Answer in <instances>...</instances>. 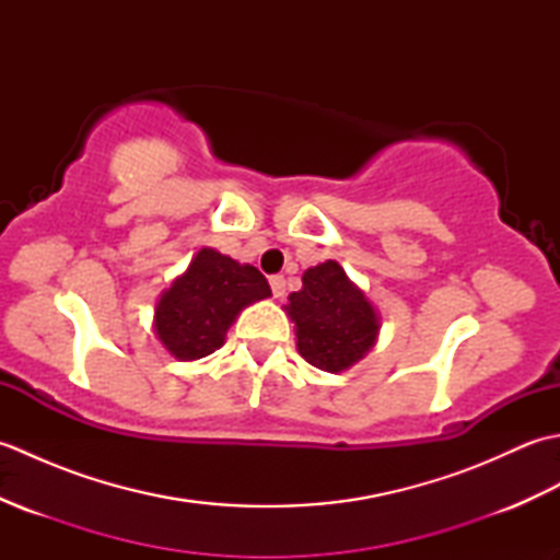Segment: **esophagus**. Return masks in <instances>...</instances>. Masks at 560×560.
<instances>
[{
  "label": "esophagus",
  "mask_w": 560,
  "mask_h": 560,
  "mask_svg": "<svg viewBox=\"0 0 560 560\" xmlns=\"http://www.w3.org/2000/svg\"><path fill=\"white\" fill-rule=\"evenodd\" d=\"M269 287H271V293H273V299H283V293H287V279L283 277H271L269 279Z\"/></svg>",
  "instance_id": "34e87169"
}]
</instances>
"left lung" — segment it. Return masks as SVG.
<instances>
[{
    "label": "left lung",
    "mask_w": 560,
    "mask_h": 560,
    "mask_svg": "<svg viewBox=\"0 0 560 560\" xmlns=\"http://www.w3.org/2000/svg\"><path fill=\"white\" fill-rule=\"evenodd\" d=\"M283 311L295 329L303 359L325 373H343L371 351L383 319L365 291L337 259L303 271V289L289 295Z\"/></svg>",
    "instance_id": "left-lung-1"
}]
</instances>
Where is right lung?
<instances>
[{"mask_svg":"<svg viewBox=\"0 0 560 560\" xmlns=\"http://www.w3.org/2000/svg\"><path fill=\"white\" fill-rule=\"evenodd\" d=\"M271 295L267 279L213 247H201L171 281L153 311V335L177 361H199L223 347L247 305Z\"/></svg>","mask_w":560,"mask_h":560,"instance_id":"right-lung-1","label":"right lung"}]
</instances>
